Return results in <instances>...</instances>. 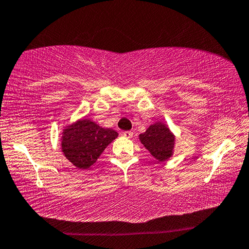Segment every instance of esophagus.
Wrapping results in <instances>:
<instances>
[{
  "label": "esophagus",
  "instance_id": "34e87169",
  "mask_svg": "<svg viewBox=\"0 0 249 249\" xmlns=\"http://www.w3.org/2000/svg\"><path fill=\"white\" fill-rule=\"evenodd\" d=\"M123 136L127 137V138H132L133 137V132H130V130H125V132H123Z\"/></svg>",
  "mask_w": 249,
  "mask_h": 249
}]
</instances>
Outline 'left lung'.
I'll return each instance as SVG.
<instances>
[{
	"instance_id": "8db88e82",
	"label": "left lung",
	"mask_w": 249,
	"mask_h": 249,
	"mask_svg": "<svg viewBox=\"0 0 249 249\" xmlns=\"http://www.w3.org/2000/svg\"><path fill=\"white\" fill-rule=\"evenodd\" d=\"M140 140L149 153L160 161L168 159L172 154L175 137L169 128L161 123L149 126L144 134L140 135Z\"/></svg>"
}]
</instances>
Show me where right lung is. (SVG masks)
I'll use <instances>...</instances> for the list:
<instances>
[{"label":"right lung","instance_id":"right-lung-1","mask_svg":"<svg viewBox=\"0 0 249 249\" xmlns=\"http://www.w3.org/2000/svg\"><path fill=\"white\" fill-rule=\"evenodd\" d=\"M117 136L115 130L100 127L90 120H81L65 129L62 151L75 167L87 169Z\"/></svg>","mask_w":249,"mask_h":249}]
</instances>
